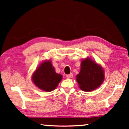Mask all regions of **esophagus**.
<instances>
[{
    "mask_svg": "<svg viewBox=\"0 0 129 129\" xmlns=\"http://www.w3.org/2000/svg\"><path fill=\"white\" fill-rule=\"evenodd\" d=\"M72 77H73V74L72 73H70V74H69V75H66V77L68 79L72 78Z\"/></svg>",
    "mask_w": 129,
    "mask_h": 129,
    "instance_id": "34e87169",
    "label": "esophagus"
}]
</instances>
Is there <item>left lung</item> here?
<instances>
[{
	"label": "left lung",
	"instance_id": "1",
	"mask_svg": "<svg viewBox=\"0 0 129 129\" xmlns=\"http://www.w3.org/2000/svg\"><path fill=\"white\" fill-rule=\"evenodd\" d=\"M103 68L87 58L81 62V69L76 76L77 82L81 90L86 91H91L101 85L104 80Z\"/></svg>",
	"mask_w": 129,
	"mask_h": 129
}]
</instances>
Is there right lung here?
Returning <instances> with one entry per match:
<instances>
[{
  "label": "right lung",
  "instance_id": "obj_1",
  "mask_svg": "<svg viewBox=\"0 0 129 129\" xmlns=\"http://www.w3.org/2000/svg\"><path fill=\"white\" fill-rule=\"evenodd\" d=\"M61 79L62 76L56 73L50 60L42 63L32 76L35 85L46 91H51L55 89Z\"/></svg>",
  "mask_w": 129,
  "mask_h": 129
}]
</instances>
